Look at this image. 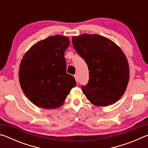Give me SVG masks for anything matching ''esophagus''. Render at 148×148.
<instances>
[{"instance_id":"obj_1","label":"esophagus","mask_w":148,"mask_h":148,"mask_svg":"<svg viewBox=\"0 0 148 148\" xmlns=\"http://www.w3.org/2000/svg\"><path fill=\"white\" fill-rule=\"evenodd\" d=\"M74 77H75V79H76V82L77 83V82H78V77H77V74H75L74 75Z\"/></svg>"}]
</instances>
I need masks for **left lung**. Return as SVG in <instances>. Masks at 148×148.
<instances>
[{"label":"left lung","instance_id":"left-lung-1","mask_svg":"<svg viewBox=\"0 0 148 148\" xmlns=\"http://www.w3.org/2000/svg\"><path fill=\"white\" fill-rule=\"evenodd\" d=\"M72 42L89 71L88 84L82 86L87 99L97 106L116 102L129 80V63L121 49L111 40L96 34L73 36Z\"/></svg>","mask_w":148,"mask_h":148}]
</instances>
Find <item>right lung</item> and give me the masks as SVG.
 Wrapping results in <instances>:
<instances>
[{"instance_id": "add662e5", "label": "right lung", "mask_w": 148, "mask_h": 148, "mask_svg": "<svg viewBox=\"0 0 148 148\" xmlns=\"http://www.w3.org/2000/svg\"><path fill=\"white\" fill-rule=\"evenodd\" d=\"M69 45L68 37L56 34L37 42L24 55L19 66L20 86L36 106L59 108L76 86L74 76L66 73L64 52Z\"/></svg>"}]
</instances>
